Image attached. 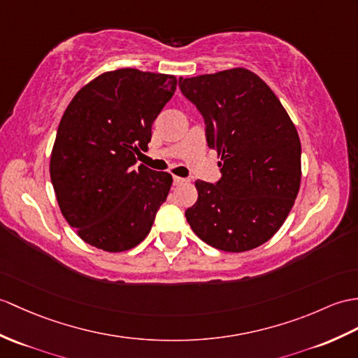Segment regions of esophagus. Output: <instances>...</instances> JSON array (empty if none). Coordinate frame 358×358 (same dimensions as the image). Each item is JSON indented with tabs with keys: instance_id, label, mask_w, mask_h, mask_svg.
Wrapping results in <instances>:
<instances>
[{
	"instance_id": "obj_1",
	"label": "esophagus",
	"mask_w": 358,
	"mask_h": 358,
	"mask_svg": "<svg viewBox=\"0 0 358 358\" xmlns=\"http://www.w3.org/2000/svg\"><path fill=\"white\" fill-rule=\"evenodd\" d=\"M187 180L186 178H181V177H176V176H173V185H176V186H180V185H185V182H186Z\"/></svg>"
}]
</instances>
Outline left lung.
Listing matches in <instances>:
<instances>
[{
  "label": "left lung",
  "instance_id": "obj_1",
  "mask_svg": "<svg viewBox=\"0 0 358 358\" xmlns=\"http://www.w3.org/2000/svg\"><path fill=\"white\" fill-rule=\"evenodd\" d=\"M206 122L207 145L221 157L217 182L195 181L186 210L195 235L222 252L262 245L287 220L301 187V140L270 87L247 69L180 79Z\"/></svg>",
  "mask_w": 358,
  "mask_h": 358
}]
</instances>
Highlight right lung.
Segmentation results:
<instances>
[{
    "instance_id": "obj_1",
    "label": "right lung",
    "mask_w": 358,
    "mask_h": 358,
    "mask_svg": "<svg viewBox=\"0 0 358 358\" xmlns=\"http://www.w3.org/2000/svg\"><path fill=\"white\" fill-rule=\"evenodd\" d=\"M177 82L172 74L119 69L88 82L66 106L50 178L64 218L87 244L117 253L151 231L172 176L136 162Z\"/></svg>"
}]
</instances>
